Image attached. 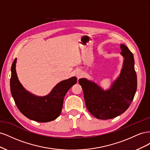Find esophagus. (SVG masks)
Here are the masks:
<instances>
[{"label":"esophagus","mask_w":150,"mask_h":150,"mask_svg":"<svg viewBox=\"0 0 150 150\" xmlns=\"http://www.w3.org/2000/svg\"><path fill=\"white\" fill-rule=\"evenodd\" d=\"M76 74H77V75H78V76H79L80 75V73H79V72H77V73H76Z\"/></svg>","instance_id":"obj_1"}]
</instances>
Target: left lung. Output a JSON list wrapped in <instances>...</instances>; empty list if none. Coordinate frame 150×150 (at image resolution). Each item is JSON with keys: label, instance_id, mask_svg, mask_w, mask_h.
Wrapping results in <instances>:
<instances>
[{"label": "left lung", "instance_id": "left-lung-1", "mask_svg": "<svg viewBox=\"0 0 150 150\" xmlns=\"http://www.w3.org/2000/svg\"><path fill=\"white\" fill-rule=\"evenodd\" d=\"M120 49L123 64L119 76L110 89L104 90L97 83L86 78L79 79L86 108L98 119H112L123 113L133 101L137 91V76L133 54L125 44H121Z\"/></svg>", "mask_w": 150, "mask_h": 150}]
</instances>
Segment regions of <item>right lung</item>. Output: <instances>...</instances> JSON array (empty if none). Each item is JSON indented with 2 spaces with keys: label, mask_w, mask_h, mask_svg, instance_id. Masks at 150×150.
Segmentation results:
<instances>
[{
  "label": "right lung",
  "mask_w": 150,
  "mask_h": 150,
  "mask_svg": "<svg viewBox=\"0 0 150 150\" xmlns=\"http://www.w3.org/2000/svg\"><path fill=\"white\" fill-rule=\"evenodd\" d=\"M17 59L11 67V91L16 106L28 118L45 122L56 120L60 115L66 94L77 83L75 76L63 80L54 86L47 95L38 96L28 91L20 83L16 72Z\"/></svg>",
  "instance_id": "right-lung-1"
}]
</instances>
